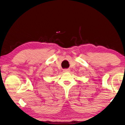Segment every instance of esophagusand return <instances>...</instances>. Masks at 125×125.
Returning <instances> with one entry per match:
<instances>
[{
	"instance_id": "34e87169",
	"label": "esophagus",
	"mask_w": 125,
	"mask_h": 125,
	"mask_svg": "<svg viewBox=\"0 0 125 125\" xmlns=\"http://www.w3.org/2000/svg\"><path fill=\"white\" fill-rule=\"evenodd\" d=\"M69 71H70V69H63V72H69Z\"/></svg>"
}]
</instances>
